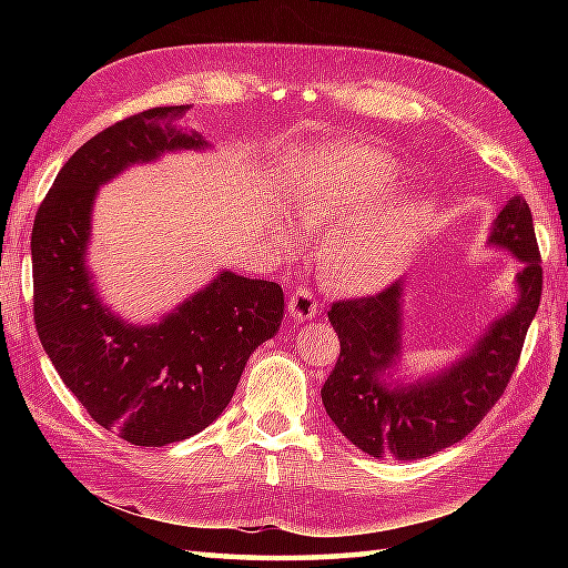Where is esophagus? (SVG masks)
Instances as JSON below:
<instances>
[{"label": "esophagus", "mask_w": 568, "mask_h": 568, "mask_svg": "<svg viewBox=\"0 0 568 568\" xmlns=\"http://www.w3.org/2000/svg\"><path fill=\"white\" fill-rule=\"evenodd\" d=\"M317 297L315 293L310 291V287L300 285L295 287V291L291 293V297H287V312L297 320V322H307L317 315Z\"/></svg>", "instance_id": "1"}]
</instances>
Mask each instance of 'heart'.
<instances>
[{"label": "heart", "instance_id": "obj_1", "mask_svg": "<svg viewBox=\"0 0 568 568\" xmlns=\"http://www.w3.org/2000/svg\"><path fill=\"white\" fill-rule=\"evenodd\" d=\"M400 178L403 165L390 153L339 143L324 151L295 187L300 220L324 229L322 271L344 291L373 293L388 285L429 229L434 204L427 195L378 207Z\"/></svg>", "mask_w": 568, "mask_h": 568}]
</instances>
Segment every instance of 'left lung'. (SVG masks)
<instances>
[{
	"instance_id": "obj_1",
	"label": "left lung",
	"mask_w": 568,
	"mask_h": 568,
	"mask_svg": "<svg viewBox=\"0 0 568 568\" xmlns=\"http://www.w3.org/2000/svg\"><path fill=\"white\" fill-rule=\"evenodd\" d=\"M490 246L520 258L517 300L468 352L434 376L388 383L403 354L405 283L334 303L329 322L339 334V361L324 381L322 403L344 437L376 458L432 456L462 442L508 388L541 297V263L532 212L510 197L493 222Z\"/></svg>"
}]
</instances>
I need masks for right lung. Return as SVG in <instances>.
Returning <instances> with one entry per match:
<instances>
[{
	"label": "right lung",
	"instance_id": "right-lung-1",
	"mask_svg": "<svg viewBox=\"0 0 568 568\" xmlns=\"http://www.w3.org/2000/svg\"><path fill=\"white\" fill-rule=\"evenodd\" d=\"M190 106H153L106 126L70 155L36 212L33 320L58 376L104 429L165 446L224 413L248 356L281 329L283 287L222 271L159 324H129L94 291L84 256L100 185L171 151H202L178 126Z\"/></svg>",
	"mask_w": 568,
	"mask_h": 568
}]
</instances>
